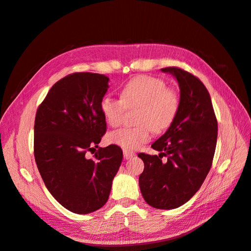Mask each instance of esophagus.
Wrapping results in <instances>:
<instances>
[{"instance_id": "esophagus-1", "label": "esophagus", "mask_w": 251, "mask_h": 251, "mask_svg": "<svg viewBox=\"0 0 251 251\" xmlns=\"http://www.w3.org/2000/svg\"><path fill=\"white\" fill-rule=\"evenodd\" d=\"M135 156L133 151H124V157L125 159H131Z\"/></svg>"}]
</instances>
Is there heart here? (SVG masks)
I'll return each mask as SVG.
<instances>
[{"instance_id": "heart-1", "label": "heart", "mask_w": 251, "mask_h": 251, "mask_svg": "<svg viewBox=\"0 0 251 251\" xmlns=\"http://www.w3.org/2000/svg\"><path fill=\"white\" fill-rule=\"evenodd\" d=\"M126 108L138 107L135 113V126L113 131L108 141L126 151H136L150 141L151 130L162 133L176 119L180 97L172 88L166 87L163 79L138 75L128 80L121 90L120 98L105 95L100 100V112L107 124L120 125Z\"/></svg>"}]
</instances>
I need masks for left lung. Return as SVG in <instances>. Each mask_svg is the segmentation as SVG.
I'll use <instances>...</instances> for the list:
<instances>
[{"mask_svg": "<svg viewBox=\"0 0 251 251\" xmlns=\"http://www.w3.org/2000/svg\"><path fill=\"white\" fill-rule=\"evenodd\" d=\"M180 88V108L173 125L151 148L159 156L140 153L144 170L139 176L143 199L151 207L177 208L198 192L214 159L218 123L210 95L195 75L168 67ZM164 155L168 158L162 161Z\"/></svg>", "mask_w": 251, "mask_h": 251, "instance_id": "obj_1", "label": "left lung"}]
</instances>
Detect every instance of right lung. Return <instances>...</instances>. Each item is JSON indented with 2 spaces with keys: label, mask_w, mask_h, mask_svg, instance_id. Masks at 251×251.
I'll use <instances>...</instances> for the list:
<instances>
[{
  "label": "right lung",
  "mask_w": 251,
  "mask_h": 251,
  "mask_svg": "<svg viewBox=\"0 0 251 251\" xmlns=\"http://www.w3.org/2000/svg\"><path fill=\"white\" fill-rule=\"evenodd\" d=\"M108 82L109 77L98 73L67 75L52 86L36 111L37 169L50 194L74 214H90L107 203L123 161L118 146L98 148L107 131L100 104ZM89 151L93 158L87 157Z\"/></svg>",
  "instance_id": "1"
}]
</instances>
